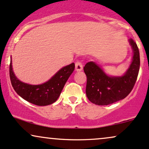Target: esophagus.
I'll list each match as a JSON object with an SVG mask.
<instances>
[{"mask_svg":"<svg viewBox=\"0 0 149 149\" xmlns=\"http://www.w3.org/2000/svg\"><path fill=\"white\" fill-rule=\"evenodd\" d=\"M82 69H83V65L81 63L80 61H77L75 63V70L77 71H81Z\"/></svg>","mask_w":149,"mask_h":149,"instance_id":"1","label":"esophagus"}]
</instances>
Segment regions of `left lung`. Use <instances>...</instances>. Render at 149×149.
I'll return each mask as SVG.
<instances>
[{
  "mask_svg": "<svg viewBox=\"0 0 149 149\" xmlns=\"http://www.w3.org/2000/svg\"><path fill=\"white\" fill-rule=\"evenodd\" d=\"M129 42L134 54L130 68L123 76H108L93 61L87 63L84 67L87 77L86 93L93 104L108 105L124 99L132 91L139 74L140 58L137 44L132 39Z\"/></svg>",
  "mask_w": 149,
  "mask_h": 149,
  "instance_id": "left-lung-1",
  "label": "left lung"
}]
</instances>
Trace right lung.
I'll return each mask as SVG.
<instances>
[{
  "label": "right lung",
  "instance_id": "right-lung-1",
  "mask_svg": "<svg viewBox=\"0 0 149 149\" xmlns=\"http://www.w3.org/2000/svg\"><path fill=\"white\" fill-rule=\"evenodd\" d=\"M74 63L63 67L48 81L40 85L23 83L16 77L12 70V61L10 64V77L14 90L28 102L38 106H46L57 100L66 81L74 70Z\"/></svg>",
  "mask_w": 149,
  "mask_h": 149
}]
</instances>
